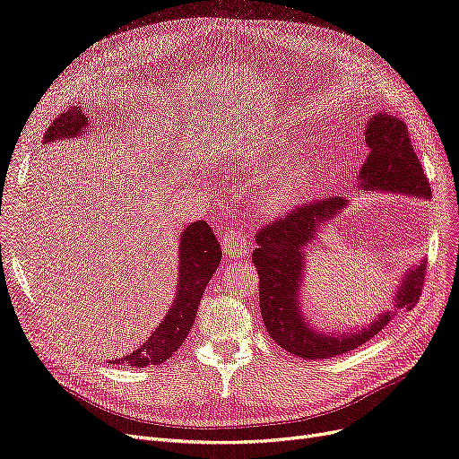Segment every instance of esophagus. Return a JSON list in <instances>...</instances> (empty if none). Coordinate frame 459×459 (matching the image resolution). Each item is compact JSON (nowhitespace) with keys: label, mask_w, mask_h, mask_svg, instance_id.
<instances>
[{"label":"esophagus","mask_w":459,"mask_h":459,"mask_svg":"<svg viewBox=\"0 0 459 459\" xmlns=\"http://www.w3.org/2000/svg\"><path fill=\"white\" fill-rule=\"evenodd\" d=\"M247 242L249 236L242 232L238 227L227 229L221 234V247L227 258H240L247 253Z\"/></svg>","instance_id":"obj_1"}]
</instances>
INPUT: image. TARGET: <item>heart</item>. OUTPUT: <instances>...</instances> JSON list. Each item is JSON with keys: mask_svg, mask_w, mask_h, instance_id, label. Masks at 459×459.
Instances as JSON below:
<instances>
[{"mask_svg": "<svg viewBox=\"0 0 459 459\" xmlns=\"http://www.w3.org/2000/svg\"><path fill=\"white\" fill-rule=\"evenodd\" d=\"M298 180H300V170H298V169H289L283 176H279V180L270 189L268 201L272 204H281L285 201V196L290 193V189L294 187V184Z\"/></svg>", "mask_w": 459, "mask_h": 459, "instance_id": "obj_1", "label": "heart"}]
</instances>
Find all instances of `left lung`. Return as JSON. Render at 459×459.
<instances>
[{"label":"left lung","instance_id":"left-lung-1","mask_svg":"<svg viewBox=\"0 0 459 459\" xmlns=\"http://www.w3.org/2000/svg\"><path fill=\"white\" fill-rule=\"evenodd\" d=\"M369 155L358 172L364 191H390L429 198L431 187L412 150L407 124L390 114L369 117L366 129ZM347 206L343 196L302 204L256 232L253 263L258 272L261 315L272 340L287 352L321 360L349 352L383 332L397 309H412L420 300L426 279V261L411 268L394 296V309L356 332H318L300 311V289L306 268V247L335 215Z\"/></svg>","mask_w":459,"mask_h":459}]
</instances>
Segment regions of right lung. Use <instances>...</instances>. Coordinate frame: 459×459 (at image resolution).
<instances>
[{
	"mask_svg": "<svg viewBox=\"0 0 459 459\" xmlns=\"http://www.w3.org/2000/svg\"><path fill=\"white\" fill-rule=\"evenodd\" d=\"M86 126L88 117L81 107H73L54 119V124L45 133V143L81 136L86 131ZM178 253H180L178 290L167 316L141 347L112 364H127L133 368L163 364L186 342L204 289L221 263V247L206 221H195L182 232Z\"/></svg>",
	"mask_w": 459,
	"mask_h": 459,
	"instance_id": "obj_1",
	"label": "right lung"
}]
</instances>
